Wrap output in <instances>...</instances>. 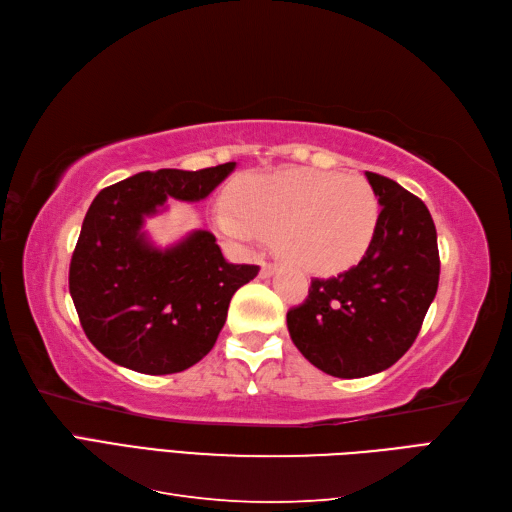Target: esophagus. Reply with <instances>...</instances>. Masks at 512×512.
Here are the masks:
<instances>
[{
	"label": "esophagus",
	"mask_w": 512,
	"mask_h": 512,
	"mask_svg": "<svg viewBox=\"0 0 512 512\" xmlns=\"http://www.w3.org/2000/svg\"><path fill=\"white\" fill-rule=\"evenodd\" d=\"M275 273V265H271V262H262L260 265V275L262 277H271Z\"/></svg>",
	"instance_id": "34e87169"
}]
</instances>
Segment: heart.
Instances as JSON below:
<instances>
[{
  "instance_id": "1",
  "label": "heart",
  "mask_w": 512,
  "mask_h": 512,
  "mask_svg": "<svg viewBox=\"0 0 512 512\" xmlns=\"http://www.w3.org/2000/svg\"><path fill=\"white\" fill-rule=\"evenodd\" d=\"M237 205L224 203L215 224L241 243L277 239L290 262L309 271H337L359 260L378 222V198L361 175L284 170L247 179Z\"/></svg>"
}]
</instances>
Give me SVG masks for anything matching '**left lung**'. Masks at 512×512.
I'll list each match as a JSON object with an SVG mask.
<instances>
[{
	"label": "left lung",
	"instance_id": "left-lung-1",
	"mask_svg": "<svg viewBox=\"0 0 512 512\" xmlns=\"http://www.w3.org/2000/svg\"><path fill=\"white\" fill-rule=\"evenodd\" d=\"M380 215L365 256L312 280L286 320L294 346L335 378H365L408 352L438 292L440 254L431 213L389 177L365 173Z\"/></svg>",
	"mask_w": 512,
	"mask_h": 512
}]
</instances>
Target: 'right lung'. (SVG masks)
Listing matches in <instances>:
<instances>
[{
	"label": "right lung",
	"instance_id": "1",
	"mask_svg": "<svg viewBox=\"0 0 512 512\" xmlns=\"http://www.w3.org/2000/svg\"><path fill=\"white\" fill-rule=\"evenodd\" d=\"M145 170L104 188L91 203L70 262V294L89 342L138 374H177L218 339L232 294L258 275L232 265L209 230L160 250L145 218L168 198L198 203L235 170Z\"/></svg>",
	"mask_w": 512,
	"mask_h": 512
}]
</instances>
